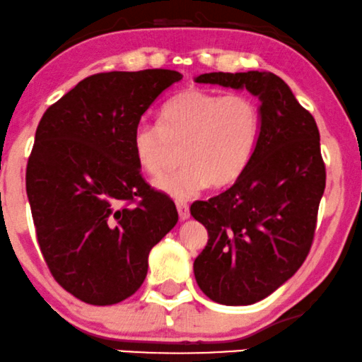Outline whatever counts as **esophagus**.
Segmentation results:
<instances>
[{
    "instance_id": "1",
    "label": "esophagus",
    "mask_w": 362,
    "mask_h": 362,
    "mask_svg": "<svg viewBox=\"0 0 362 362\" xmlns=\"http://www.w3.org/2000/svg\"><path fill=\"white\" fill-rule=\"evenodd\" d=\"M175 205H177L178 215H180V221H187V218L190 217V210H189V205H187V202H184V200H177Z\"/></svg>"
}]
</instances>
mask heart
I'll use <instances>...</instances> for the list:
<instances>
[{"mask_svg": "<svg viewBox=\"0 0 362 362\" xmlns=\"http://www.w3.org/2000/svg\"><path fill=\"white\" fill-rule=\"evenodd\" d=\"M260 136V110L240 93L221 95L190 88L160 110V125L141 122L132 135L139 167L157 177L165 170L172 145L182 147L184 167L155 180V189L187 200L205 187L239 180L252 160Z\"/></svg>", "mask_w": 362, "mask_h": 362, "instance_id": "b5f03b06", "label": "heart"}]
</instances>
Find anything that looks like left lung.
<instances>
[{
	"label": "left lung",
	"mask_w": 362,
	"mask_h": 362,
	"mask_svg": "<svg viewBox=\"0 0 362 362\" xmlns=\"http://www.w3.org/2000/svg\"><path fill=\"white\" fill-rule=\"evenodd\" d=\"M197 83L247 91L260 100V136L239 180L190 207L209 242L194 262L209 299L249 305L271 296L304 264L314 240L326 165L314 117L271 71L204 73Z\"/></svg>",
	"instance_id": "obj_1"
}]
</instances>
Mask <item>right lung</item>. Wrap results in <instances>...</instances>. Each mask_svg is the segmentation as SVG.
<instances>
[{
  "mask_svg": "<svg viewBox=\"0 0 362 362\" xmlns=\"http://www.w3.org/2000/svg\"><path fill=\"white\" fill-rule=\"evenodd\" d=\"M173 70L81 80L41 117L26 167L40 250L59 286L93 305L139 291L148 254L175 227V204L140 173L132 135Z\"/></svg>",
  "mask_w": 362,
  "mask_h": 362,
  "instance_id": "add662e5",
  "label": "right lung"
}]
</instances>
